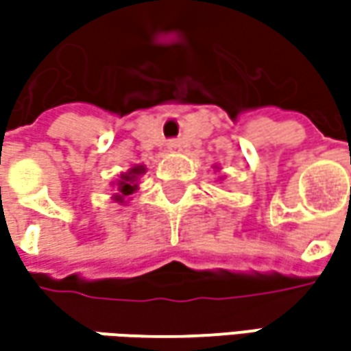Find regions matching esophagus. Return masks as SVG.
Instances as JSON below:
<instances>
[{
    "instance_id": "esophagus-1",
    "label": "esophagus",
    "mask_w": 351,
    "mask_h": 351,
    "mask_svg": "<svg viewBox=\"0 0 351 351\" xmlns=\"http://www.w3.org/2000/svg\"><path fill=\"white\" fill-rule=\"evenodd\" d=\"M180 148H182V144H180V142H178V141H169L168 142V150H169V152H176V150H180Z\"/></svg>"
}]
</instances>
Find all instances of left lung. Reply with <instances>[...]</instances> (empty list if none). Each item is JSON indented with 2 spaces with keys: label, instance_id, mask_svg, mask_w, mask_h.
Instances as JSON below:
<instances>
[{
  "label": "left lung",
  "instance_id": "1",
  "mask_svg": "<svg viewBox=\"0 0 351 351\" xmlns=\"http://www.w3.org/2000/svg\"><path fill=\"white\" fill-rule=\"evenodd\" d=\"M215 169H217V171H219V169H221V168H219V166H215ZM219 180H224V176H221V178H219Z\"/></svg>",
  "mask_w": 351,
  "mask_h": 351
}]
</instances>
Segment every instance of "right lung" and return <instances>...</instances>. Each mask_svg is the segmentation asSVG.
I'll return each mask as SVG.
<instances>
[{
	"mask_svg": "<svg viewBox=\"0 0 351 351\" xmlns=\"http://www.w3.org/2000/svg\"><path fill=\"white\" fill-rule=\"evenodd\" d=\"M146 168L144 166H132L128 171H121L117 180L111 183L113 187V201L119 205H125L128 201V195H132L138 189V178L144 176Z\"/></svg>",
	"mask_w": 351,
	"mask_h": 351,
	"instance_id": "add662e5",
	"label": "right lung"
}]
</instances>
